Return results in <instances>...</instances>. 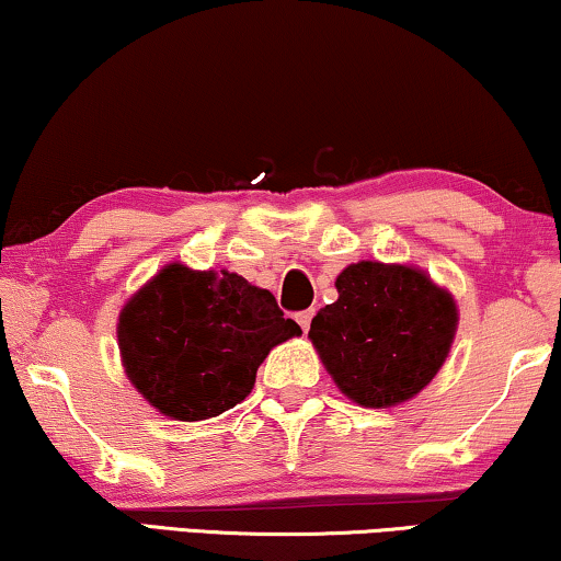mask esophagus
<instances>
[{
  "mask_svg": "<svg viewBox=\"0 0 561 561\" xmlns=\"http://www.w3.org/2000/svg\"><path fill=\"white\" fill-rule=\"evenodd\" d=\"M312 314H314V310H305V312H299V314H297V322H299V328H302L305 333H307V330H310Z\"/></svg>",
  "mask_w": 561,
  "mask_h": 561,
  "instance_id": "esophagus-1",
  "label": "esophagus"
}]
</instances>
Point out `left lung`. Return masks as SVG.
Segmentation results:
<instances>
[{"label": "left lung", "instance_id": "1", "mask_svg": "<svg viewBox=\"0 0 561 561\" xmlns=\"http://www.w3.org/2000/svg\"><path fill=\"white\" fill-rule=\"evenodd\" d=\"M337 299L312 318L310 341L345 397L386 409L416 397L445 363L457 330L447 289L409 264L358 262Z\"/></svg>", "mask_w": 561, "mask_h": 561}]
</instances>
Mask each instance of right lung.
I'll list each match as a JSON object with an SVG mask.
<instances>
[{
    "mask_svg": "<svg viewBox=\"0 0 561 561\" xmlns=\"http://www.w3.org/2000/svg\"><path fill=\"white\" fill-rule=\"evenodd\" d=\"M116 335L134 389L170 420L201 422L247 399L274 345L302 330L239 274L168 264L122 307Z\"/></svg>",
    "mask_w": 561,
    "mask_h": 561,
    "instance_id": "add662e5",
    "label": "right lung"
}]
</instances>
